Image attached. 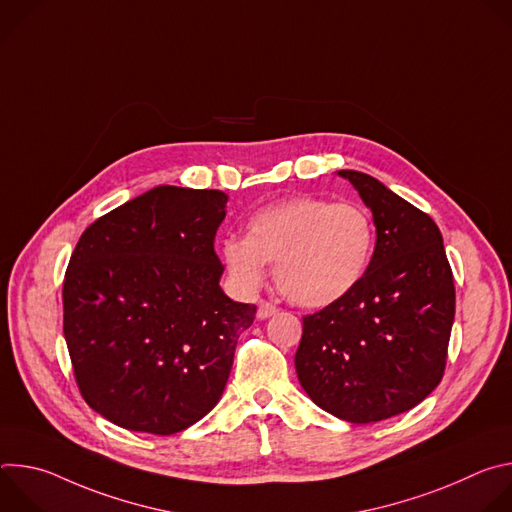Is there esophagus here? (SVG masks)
<instances>
[{
  "label": "esophagus",
  "instance_id": "obj_1",
  "mask_svg": "<svg viewBox=\"0 0 512 512\" xmlns=\"http://www.w3.org/2000/svg\"><path fill=\"white\" fill-rule=\"evenodd\" d=\"M277 310H279V308H277L275 304L261 300V302H259V308H257V318H259V320H267L269 316L277 314Z\"/></svg>",
  "mask_w": 512,
  "mask_h": 512
}]
</instances>
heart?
Here are the masks:
<instances>
[{
  "mask_svg": "<svg viewBox=\"0 0 512 512\" xmlns=\"http://www.w3.org/2000/svg\"><path fill=\"white\" fill-rule=\"evenodd\" d=\"M375 249L371 212L356 202L294 196L255 212L247 237H225L223 261L233 281L257 289L275 263L281 294L304 308H326L358 285Z\"/></svg>",
  "mask_w": 512,
  "mask_h": 512,
  "instance_id": "heart-1",
  "label": "heart"
}]
</instances>
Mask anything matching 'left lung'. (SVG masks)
Wrapping results in <instances>:
<instances>
[{
  "label": "left lung",
  "mask_w": 512,
  "mask_h": 512,
  "mask_svg": "<svg viewBox=\"0 0 512 512\" xmlns=\"http://www.w3.org/2000/svg\"><path fill=\"white\" fill-rule=\"evenodd\" d=\"M338 174L373 210L377 245L348 296L304 316L296 373L324 411L375 423L409 411L440 385L456 312L454 275L429 214L369 174Z\"/></svg>",
  "instance_id": "obj_1"
}]
</instances>
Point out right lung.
Listing matches in <instances>:
<instances>
[{
	"instance_id": "obj_1",
	"label": "right lung",
	"mask_w": 512,
	"mask_h": 512,
	"mask_svg": "<svg viewBox=\"0 0 512 512\" xmlns=\"http://www.w3.org/2000/svg\"><path fill=\"white\" fill-rule=\"evenodd\" d=\"M221 190L158 186L81 235L64 285V338L79 391L111 423L172 435L221 399L257 308L218 285Z\"/></svg>"
}]
</instances>
